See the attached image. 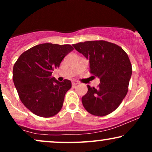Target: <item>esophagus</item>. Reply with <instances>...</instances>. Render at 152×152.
Returning <instances> with one entry per match:
<instances>
[{
	"instance_id": "1",
	"label": "esophagus",
	"mask_w": 152,
	"mask_h": 152,
	"mask_svg": "<svg viewBox=\"0 0 152 152\" xmlns=\"http://www.w3.org/2000/svg\"><path fill=\"white\" fill-rule=\"evenodd\" d=\"M78 83H79V82H78V81H72V85H73V86H76V85L78 84Z\"/></svg>"
}]
</instances>
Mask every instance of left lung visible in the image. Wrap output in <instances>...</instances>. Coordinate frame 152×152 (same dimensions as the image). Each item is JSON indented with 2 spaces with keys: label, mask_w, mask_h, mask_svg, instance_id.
<instances>
[{
  "label": "left lung",
  "mask_w": 152,
  "mask_h": 152,
  "mask_svg": "<svg viewBox=\"0 0 152 152\" xmlns=\"http://www.w3.org/2000/svg\"><path fill=\"white\" fill-rule=\"evenodd\" d=\"M89 60L91 74L100 79L99 87H88L82 97L83 107L94 116H104L118 107L128 91L132 67L128 55L120 46L105 41L74 44Z\"/></svg>",
  "instance_id": "left-lung-1"
}]
</instances>
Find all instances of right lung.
Segmentation results:
<instances>
[{"label":"right lung","instance_id":"right-lung-1","mask_svg":"<svg viewBox=\"0 0 152 152\" xmlns=\"http://www.w3.org/2000/svg\"><path fill=\"white\" fill-rule=\"evenodd\" d=\"M73 50L69 44L42 43L23 52L15 63L13 83L20 101L34 114L50 117L61 109L71 82H59L51 74Z\"/></svg>","mask_w":152,"mask_h":152}]
</instances>
